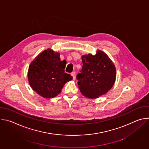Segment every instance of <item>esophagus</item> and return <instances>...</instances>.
Listing matches in <instances>:
<instances>
[{"label":"esophagus","mask_w":149,"mask_h":149,"mask_svg":"<svg viewBox=\"0 0 149 149\" xmlns=\"http://www.w3.org/2000/svg\"><path fill=\"white\" fill-rule=\"evenodd\" d=\"M71 75H72V79H73V80H75V77H76V75H75V72H72V73H71Z\"/></svg>","instance_id":"34e87169"}]
</instances>
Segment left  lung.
<instances>
[{"instance_id":"1","label":"left lung","mask_w":149,"mask_h":149,"mask_svg":"<svg viewBox=\"0 0 149 149\" xmlns=\"http://www.w3.org/2000/svg\"><path fill=\"white\" fill-rule=\"evenodd\" d=\"M81 59L82 68L77 75L81 94L91 99L105 94L116 79V68L113 61L101 50H97L95 55H83Z\"/></svg>"}]
</instances>
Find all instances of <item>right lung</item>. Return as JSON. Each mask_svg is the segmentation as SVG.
<instances>
[{
    "label": "right lung",
    "mask_w": 149,
    "mask_h": 149,
    "mask_svg": "<svg viewBox=\"0 0 149 149\" xmlns=\"http://www.w3.org/2000/svg\"><path fill=\"white\" fill-rule=\"evenodd\" d=\"M67 62L61 61L59 52L48 48L41 52L31 63L28 79L31 87L40 96L52 98L57 96L63 86L72 79L65 72Z\"/></svg>",
    "instance_id": "right-lung-1"
}]
</instances>
